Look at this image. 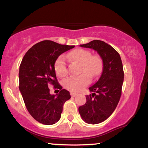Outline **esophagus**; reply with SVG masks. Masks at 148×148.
Returning <instances> with one entry per match:
<instances>
[{"mask_svg": "<svg viewBox=\"0 0 148 148\" xmlns=\"http://www.w3.org/2000/svg\"><path fill=\"white\" fill-rule=\"evenodd\" d=\"M70 95L72 97H76V95H77V93H75V92H70Z\"/></svg>", "mask_w": 148, "mask_h": 148, "instance_id": "esophagus-1", "label": "esophagus"}]
</instances>
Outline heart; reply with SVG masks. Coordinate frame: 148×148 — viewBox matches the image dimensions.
<instances>
[{
	"label": "heart",
	"instance_id": "b5f03b06",
	"mask_svg": "<svg viewBox=\"0 0 148 148\" xmlns=\"http://www.w3.org/2000/svg\"><path fill=\"white\" fill-rule=\"evenodd\" d=\"M70 60L79 62V76H71L63 81L64 87L72 92H79L89 84L90 77L95 78L101 74L103 69V60L97 54L91 55L89 51L84 49H76L67 55ZM54 69L58 76L63 77L67 74V67L65 58L59 56L54 64Z\"/></svg>",
	"mask_w": 148,
	"mask_h": 148
}]
</instances>
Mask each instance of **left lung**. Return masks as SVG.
<instances>
[{
	"label": "left lung",
	"instance_id": "left-lung-1",
	"mask_svg": "<svg viewBox=\"0 0 148 148\" xmlns=\"http://www.w3.org/2000/svg\"><path fill=\"white\" fill-rule=\"evenodd\" d=\"M80 47L94 49L103 60V71L96 84L89 88L86 103L79 107L86 123L95 125L106 120L115 111L120 99L124 71L120 54L111 45L101 40H93Z\"/></svg>",
	"mask_w": 148,
	"mask_h": 148
}]
</instances>
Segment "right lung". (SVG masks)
<instances>
[{"label":"right lung","instance_id":"add662e5","mask_svg":"<svg viewBox=\"0 0 148 148\" xmlns=\"http://www.w3.org/2000/svg\"><path fill=\"white\" fill-rule=\"evenodd\" d=\"M74 46L60 45L51 40L38 42L23 56L19 67V90L27 110L43 125H53L60 120L64 102L71 98L69 92L58 82L54 69L60 55ZM59 89L51 95L48 86Z\"/></svg>","mask_w":148,"mask_h":148}]
</instances>
